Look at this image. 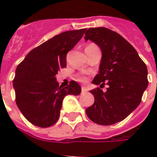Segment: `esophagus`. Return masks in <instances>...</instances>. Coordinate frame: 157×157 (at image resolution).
Returning a JSON list of instances; mask_svg holds the SVG:
<instances>
[{"label":"esophagus","instance_id":"esophagus-1","mask_svg":"<svg viewBox=\"0 0 157 157\" xmlns=\"http://www.w3.org/2000/svg\"><path fill=\"white\" fill-rule=\"evenodd\" d=\"M87 91H88V89H87L86 87L85 86L82 87V94H85V93H86Z\"/></svg>","mask_w":157,"mask_h":157}]
</instances>
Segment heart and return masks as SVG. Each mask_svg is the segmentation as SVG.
Segmentation results:
<instances>
[{
    "instance_id": "obj_1",
    "label": "heart",
    "mask_w": 157,
    "mask_h": 157,
    "mask_svg": "<svg viewBox=\"0 0 157 157\" xmlns=\"http://www.w3.org/2000/svg\"><path fill=\"white\" fill-rule=\"evenodd\" d=\"M88 46H97V45H95L94 44H90V45H89ZM87 46V47H88ZM78 80L81 82H86L87 81V78L86 77V76H80V77H78Z\"/></svg>"
}]
</instances>
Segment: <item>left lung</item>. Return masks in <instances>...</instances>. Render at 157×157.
Wrapping results in <instances>:
<instances>
[{
	"mask_svg": "<svg viewBox=\"0 0 157 157\" xmlns=\"http://www.w3.org/2000/svg\"><path fill=\"white\" fill-rule=\"evenodd\" d=\"M85 40L94 41L102 52L99 73L93 83L109 86L106 92L98 87L90 90L94 103L86 112L94 123L112 125L127 118L141 103L149 84L147 67L135 48L110 29H88Z\"/></svg>",
	"mask_w": 157,
	"mask_h": 157,
	"instance_id": "left-lung-1",
	"label": "left lung"
}]
</instances>
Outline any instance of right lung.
I'll return each instance as SVG.
<instances>
[{"mask_svg":"<svg viewBox=\"0 0 157 157\" xmlns=\"http://www.w3.org/2000/svg\"><path fill=\"white\" fill-rule=\"evenodd\" d=\"M86 29L65 31L32 49L17 66L13 79L16 102L24 117L39 127L54 125L66 95H78L81 86L71 81L59 86L56 75L67 66V53Z\"/></svg>","mask_w":157,"mask_h":157,"instance_id":"add662e5","label":"right lung"}]
</instances>
